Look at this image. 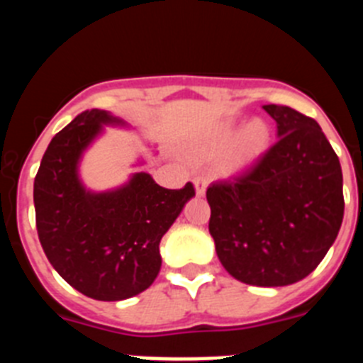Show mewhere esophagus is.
<instances>
[{"instance_id":"obj_1","label":"esophagus","mask_w":363,"mask_h":363,"mask_svg":"<svg viewBox=\"0 0 363 363\" xmlns=\"http://www.w3.org/2000/svg\"><path fill=\"white\" fill-rule=\"evenodd\" d=\"M194 189H196V196H205V191H207V182L203 178L194 179Z\"/></svg>"}]
</instances>
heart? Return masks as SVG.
<instances>
[{
    "instance_id": "1",
    "label": "heart",
    "mask_w": 363,
    "mask_h": 363,
    "mask_svg": "<svg viewBox=\"0 0 363 363\" xmlns=\"http://www.w3.org/2000/svg\"><path fill=\"white\" fill-rule=\"evenodd\" d=\"M271 127L264 120H251L245 127L234 120L218 123L198 145L203 154H220L234 143L227 167L230 172H243L259 162L271 147Z\"/></svg>"
}]
</instances>
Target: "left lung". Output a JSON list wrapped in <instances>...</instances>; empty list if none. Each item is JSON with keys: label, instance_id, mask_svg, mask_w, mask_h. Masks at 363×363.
Masks as SVG:
<instances>
[{"label": "left lung", "instance_id": "8db88e82", "mask_svg": "<svg viewBox=\"0 0 363 363\" xmlns=\"http://www.w3.org/2000/svg\"><path fill=\"white\" fill-rule=\"evenodd\" d=\"M278 142L249 174L207 189L209 233L230 277L281 287L311 274L344 220V178L331 143L313 118L264 105Z\"/></svg>", "mask_w": 363, "mask_h": 363}]
</instances>
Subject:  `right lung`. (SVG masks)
Segmentation results:
<instances>
[{
  "label": "right lung",
  "instance_id": "obj_1",
  "mask_svg": "<svg viewBox=\"0 0 363 363\" xmlns=\"http://www.w3.org/2000/svg\"><path fill=\"white\" fill-rule=\"evenodd\" d=\"M105 127L130 129L108 111L82 112L52 138L34 179L41 247L74 289L94 300L120 301L149 289L162 269L163 234L194 198V187H160L149 172L92 191L83 184V156ZM145 165L138 158L134 167Z\"/></svg>",
  "mask_w": 363,
  "mask_h": 363
}]
</instances>
